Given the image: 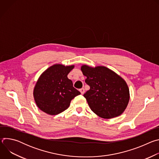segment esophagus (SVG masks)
I'll list each match as a JSON object with an SVG mask.
<instances>
[{
  "mask_svg": "<svg viewBox=\"0 0 159 159\" xmlns=\"http://www.w3.org/2000/svg\"><path fill=\"white\" fill-rule=\"evenodd\" d=\"M80 92L81 93V94H84V93H85V89H84V88L80 89Z\"/></svg>",
  "mask_w": 159,
  "mask_h": 159,
  "instance_id": "34e87169",
  "label": "esophagus"
}]
</instances>
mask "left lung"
<instances>
[{
    "label": "left lung",
    "instance_id": "left-lung-1",
    "mask_svg": "<svg viewBox=\"0 0 159 159\" xmlns=\"http://www.w3.org/2000/svg\"><path fill=\"white\" fill-rule=\"evenodd\" d=\"M90 89L84 94L95 114L104 119L119 116L126 109L129 101V90L125 80L104 66H81Z\"/></svg>",
    "mask_w": 159,
    "mask_h": 159
}]
</instances>
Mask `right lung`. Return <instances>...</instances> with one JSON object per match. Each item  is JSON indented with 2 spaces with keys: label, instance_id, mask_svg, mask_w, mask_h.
Segmentation results:
<instances>
[{
  "label": "right lung",
  "instance_id": "1",
  "mask_svg": "<svg viewBox=\"0 0 159 159\" xmlns=\"http://www.w3.org/2000/svg\"><path fill=\"white\" fill-rule=\"evenodd\" d=\"M74 66L55 64L41 74L33 90L34 101L40 110L50 115H57L66 110L71 101L80 94L67 77Z\"/></svg>",
  "mask_w": 159,
  "mask_h": 159
}]
</instances>
